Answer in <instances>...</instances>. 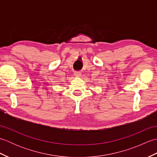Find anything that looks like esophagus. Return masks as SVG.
I'll return each mask as SVG.
<instances>
[{
    "mask_svg": "<svg viewBox=\"0 0 157 157\" xmlns=\"http://www.w3.org/2000/svg\"><path fill=\"white\" fill-rule=\"evenodd\" d=\"M74 75L75 77H77V78H79V77H81V75H82V73L79 71H76L74 73Z\"/></svg>",
    "mask_w": 157,
    "mask_h": 157,
    "instance_id": "esophagus-1",
    "label": "esophagus"
}]
</instances>
